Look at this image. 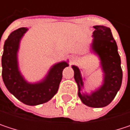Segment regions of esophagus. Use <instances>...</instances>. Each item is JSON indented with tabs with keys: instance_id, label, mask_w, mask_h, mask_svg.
<instances>
[{
	"instance_id": "34e87169",
	"label": "esophagus",
	"mask_w": 130,
	"mask_h": 130,
	"mask_svg": "<svg viewBox=\"0 0 130 130\" xmlns=\"http://www.w3.org/2000/svg\"><path fill=\"white\" fill-rule=\"evenodd\" d=\"M70 60H71V62H74V60H75V57L74 56H71V57H70Z\"/></svg>"
}]
</instances>
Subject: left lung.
<instances>
[{"label": "left lung", "mask_w": 130, "mask_h": 130, "mask_svg": "<svg viewBox=\"0 0 130 130\" xmlns=\"http://www.w3.org/2000/svg\"><path fill=\"white\" fill-rule=\"evenodd\" d=\"M95 31L90 45L91 52L95 54L100 60V67L103 72V81L102 85L87 92L84 91V80L80 69L72 65L74 72V80L78 87V96L81 102L92 108H103L108 105L116 96L120 89L123 71L121 61L117 52V46L111 29L103 25L93 26Z\"/></svg>", "instance_id": "left-lung-1"}]
</instances>
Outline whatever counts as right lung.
<instances>
[{
    "label": "right lung",
    "instance_id": "add662e5",
    "mask_svg": "<svg viewBox=\"0 0 130 130\" xmlns=\"http://www.w3.org/2000/svg\"><path fill=\"white\" fill-rule=\"evenodd\" d=\"M28 28L13 31L4 45L1 59L2 78L9 92L22 103L38 105L50 101L57 92L62 78V71L68 66V61H62L53 65L41 80L31 83L22 74L18 60L20 42Z\"/></svg>",
    "mask_w": 130,
    "mask_h": 130
}]
</instances>
